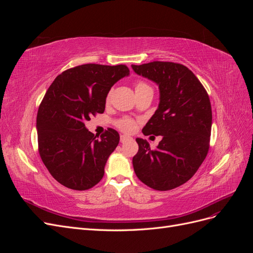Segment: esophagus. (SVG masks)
Here are the masks:
<instances>
[{"label":"esophagus","mask_w":253,"mask_h":253,"mask_svg":"<svg viewBox=\"0 0 253 253\" xmlns=\"http://www.w3.org/2000/svg\"><path fill=\"white\" fill-rule=\"evenodd\" d=\"M128 139H129L128 136H126V135H121V136H120V142H122V143L126 142V141L128 140Z\"/></svg>","instance_id":"obj_1"}]
</instances>
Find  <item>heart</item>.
I'll return each instance as SVG.
<instances>
[{
	"mask_svg": "<svg viewBox=\"0 0 253 253\" xmlns=\"http://www.w3.org/2000/svg\"><path fill=\"white\" fill-rule=\"evenodd\" d=\"M145 88H151L147 83H144L142 81H139L136 83L135 85V90H141V89H145ZM117 126L121 129V131L126 132V133H131L133 132L135 127H136V124L133 119H129V118H122L119 119L117 121Z\"/></svg>",
	"mask_w": 253,
	"mask_h": 253,
	"instance_id": "b5f03b06",
	"label": "heart"
}]
</instances>
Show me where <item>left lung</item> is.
<instances>
[{
  "mask_svg": "<svg viewBox=\"0 0 253 253\" xmlns=\"http://www.w3.org/2000/svg\"><path fill=\"white\" fill-rule=\"evenodd\" d=\"M132 68L159 88L158 108L142 133L163 137L155 150L145 139L136 138L139 150L133 157L134 171L152 189L172 190L192 177L208 154L210 99L196 76L182 64L153 61Z\"/></svg>",
  "mask_w": 253,
  "mask_h": 253,
  "instance_id": "8db88e82",
  "label": "left lung"
}]
</instances>
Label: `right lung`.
<instances>
[{
	"instance_id": "right-lung-1",
	"label": "right lung",
	"mask_w": 253,
	"mask_h": 253,
	"mask_svg": "<svg viewBox=\"0 0 253 253\" xmlns=\"http://www.w3.org/2000/svg\"><path fill=\"white\" fill-rule=\"evenodd\" d=\"M128 75L126 65L83 64L60 74L48 87L37 115L38 144L43 164L61 185L82 191L102 179L119 134L108 128L97 139L85 122L104 112L111 87Z\"/></svg>"
}]
</instances>
